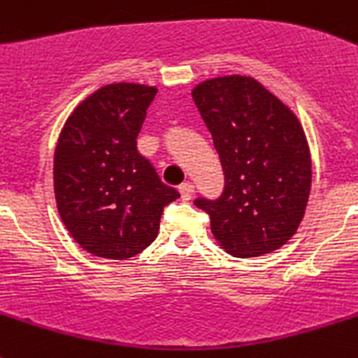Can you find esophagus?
<instances>
[{"label":"esophagus","mask_w":358,"mask_h":358,"mask_svg":"<svg viewBox=\"0 0 358 358\" xmlns=\"http://www.w3.org/2000/svg\"><path fill=\"white\" fill-rule=\"evenodd\" d=\"M180 194H182V198L184 200H191L194 194V185L191 184V182H184V184L180 185Z\"/></svg>","instance_id":"34e87169"}]
</instances>
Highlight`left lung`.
Masks as SVG:
<instances>
[{
  "instance_id": "obj_1",
  "label": "left lung",
  "mask_w": 358,
  "mask_h": 358,
  "mask_svg": "<svg viewBox=\"0 0 358 358\" xmlns=\"http://www.w3.org/2000/svg\"><path fill=\"white\" fill-rule=\"evenodd\" d=\"M220 156L225 185L194 206L233 257H262L299 229L311 191V156L299 118L249 76L213 78L193 89Z\"/></svg>"
}]
</instances>
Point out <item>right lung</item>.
Listing matches in <instances>:
<instances>
[{"label":"right lung","mask_w":358,"mask_h":358,"mask_svg":"<svg viewBox=\"0 0 358 358\" xmlns=\"http://www.w3.org/2000/svg\"><path fill=\"white\" fill-rule=\"evenodd\" d=\"M156 87L110 83L69 116L54 152V194L71 236L91 255L125 260L155 242L180 196L138 152Z\"/></svg>","instance_id":"obj_1"}]
</instances>
